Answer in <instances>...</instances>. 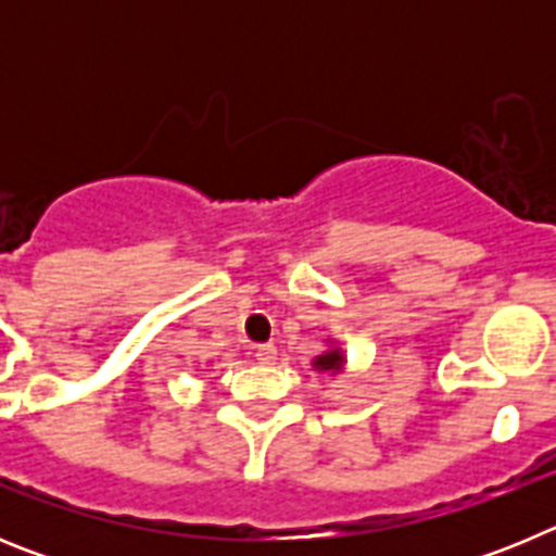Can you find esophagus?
Wrapping results in <instances>:
<instances>
[{"label": "esophagus", "mask_w": 556, "mask_h": 556, "mask_svg": "<svg viewBox=\"0 0 556 556\" xmlns=\"http://www.w3.org/2000/svg\"><path fill=\"white\" fill-rule=\"evenodd\" d=\"M275 356H278V348H275V345H258V348H255V358H258L262 365H273Z\"/></svg>", "instance_id": "esophagus-1"}]
</instances>
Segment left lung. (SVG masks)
I'll use <instances>...</instances> for the list:
<instances>
[{"label":"left lung","instance_id":"1","mask_svg":"<svg viewBox=\"0 0 556 556\" xmlns=\"http://www.w3.org/2000/svg\"><path fill=\"white\" fill-rule=\"evenodd\" d=\"M345 365H348L345 351H342V345L333 342V339H326V351H323L320 356L312 358L314 370L326 372V376H342V372H345Z\"/></svg>","mask_w":556,"mask_h":556}]
</instances>
